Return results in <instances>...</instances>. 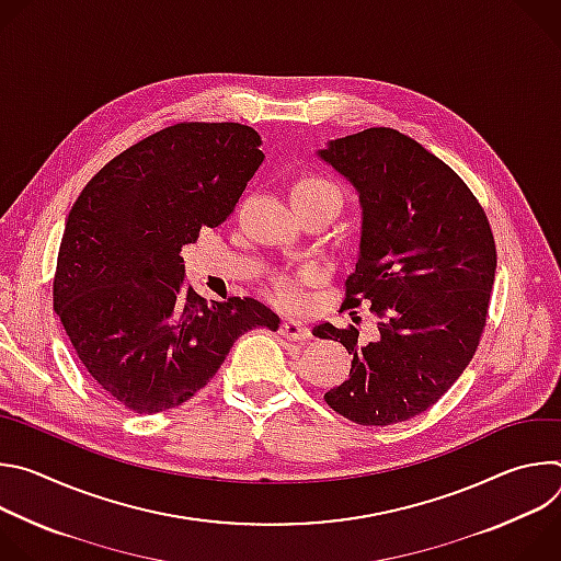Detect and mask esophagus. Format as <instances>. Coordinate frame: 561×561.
I'll list each match as a JSON object with an SVG mask.
<instances>
[{
	"instance_id": "obj_1",
	"label": "esophagus",
	"mask_w": 561,
	"mask_h": 561,
	"mask_svg": "<svg viewBox=\"0 0 561 561\" xmlns=\"http://www.w3.org/2000/svg\"><path fill=\"white\" fill-rule=\"evenodd\" d=\"M279 333H282L288 342H308V340H310L308 327L301 324V322H295V319H286V322H282Z\"/></svg>"
}]
</instances>
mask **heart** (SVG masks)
Wrapping results in <instances>:
<instances>
[{
	"label": "heart",
	"instance_id": "obj_1",
	"mask_svg": "<svg viewBox=\"0 0 561 561\" xmlns=\"http://www.w3.org/2000/svg\"><path fill=\"white\" fill-rule=\"evenodd\" d=\"M293 199H312V202H322L327 206H331L337 215V210L342 208V191L324 180V178H317V175H304L295 182L293 186ZM317 275L314 268H306L299 275H282L275 279V293L277 297L288 304V306H297L301 295H299V284L312 282Z\"/></svg>",
	"mask_w": 561,
	"mask_h": 561
}]
</instances>
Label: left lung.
<instances>
[{
  "instance_id": "1",
  "label": "left lung",
  "mask_w": 561,
  "mask_h": 561,
  "mask_svg": "<svg viewBox=\"0 0 561 561\" xmlns=\"http://www.w3.org/2000/svg\"><path fill=\"white\" fill-rule=\"evenodd\" d=\"M317 157L359 195L362 237L346 306L370 304L377 337L319 324L353 355L327 404L362 426L407 422L457 381L486 327L497 253L486 213L459 175L415 139L366 128Z\"/></svg>"
}]
</instances>
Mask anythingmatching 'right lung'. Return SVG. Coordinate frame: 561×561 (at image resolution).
<instances>
[{"instance_id": "1", "label": "right lung", "mask_w": 561, "mask_h": 561, "mask_svg": "<svg viewBox=\"0 0 561 561\" xmlns=\"http://www.w3.org/2000/svg\"><path fill=\"white\" fill-rule=\"evenodd\" d=\"M260 146L244 124L169 126L111 159L68 213L53 306L91 377L135 413L182 407L239 335L279 329L253 297L206 304L184 290L180 255L232 213Z\"/></svg>"}]
</instances>
